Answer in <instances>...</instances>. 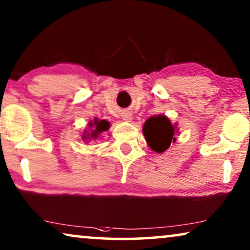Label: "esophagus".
<instances>
[{"instance_id":"esophagus-1","label":"esophagus","mask_w":250,"mask_h":250,"mask_svg":"<svg viewBox=\"0 0 250 250\" xmlns=\"http://www.w3.org/2000/svg\"><path fill=\"white\" fill-rule=\"evenodd\" d=\"M121 116L125 121H130V120L132 119V114L130 112H123Z\"/></svg>"}]
</instances>
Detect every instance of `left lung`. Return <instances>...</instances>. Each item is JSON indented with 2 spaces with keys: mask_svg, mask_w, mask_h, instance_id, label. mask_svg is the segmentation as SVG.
Returning a JSON list of instances; mask_svg holds the SVG:
<instances>
[{
  "mask_svg": "<svg viewBox=\"0 0 250 250\" xmlns=\"http://www.w3.org/2000/svg\"><path fill=\"white\" fill-rule=\"evenodd\" d=\"M143 132L153 151L162 153L175 142V127L165 115L152 116L145 122Z\"/></svg>",
  "mask_w": 250,
  "mask_h": 250,
  "instance_id": "left-lung-1",
  "label": "left lung"
}]
</instances>
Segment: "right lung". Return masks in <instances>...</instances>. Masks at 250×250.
<instances>
[{
    "label": "right lung",
    "instance_id": "1",
    "mask_svg": "<svg viewBox=\"0 0 250 250\" xmlns=\"http://www.w3.org/2000/svg\"><path fill=\"white\" fill-rule=\"evenodd\" d=\"M89 127L92 129H91L90 134L88 132V137L89 138H97L99 134H102V132L107 130L109 127V122L106 121V120L95 119L94 122L89 123ZM88 137H85L84 136V138H88Z\"/></svg>",
    "mask_w": 250,
    "mask_h": 250
}]
</instances>
